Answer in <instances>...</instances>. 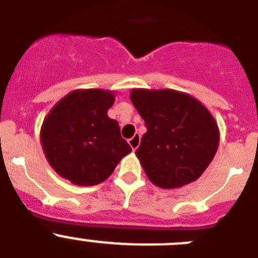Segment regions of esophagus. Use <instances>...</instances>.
Here are the masks:
<instances>
[{
    "label": "esophagus",
    "mask_w": 258,
    "mask_h": 258,
    "mask_svg": "<svg viewBox=\"0 0 258 258\" xmlns=\"http://www.w3.org/2000/svg\"><path fill=\"white\" fill-rule=\"evenodd\" d=\"M140 142H141V137L138 136V134H134L131 140H129V145H131V147L133 151H136L137 147L140 146Z\"/></svg>",
    "instance_id": "esophagus-1"
}]
</instances>
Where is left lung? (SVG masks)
I'll return each instance as SVG.
<instances>
[{"mask_svg":"<svg viewBox=\"0 0 258 258\" xmlns=\"http://www.w3.org/2000/svg\"><path fill=\"white\" fill-rule=\"evenodd\" d=\"M131 99L147 127L136 155L150 181L161 188L197 181L220 143L211 112L191 95L170 89H133Z\"/></svg>","mask_w":258,"mask_h":258,"instance_id":"left-lung-1","label":"left lung"}]
</instances>
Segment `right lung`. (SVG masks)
Wrapping results in <instances>:
<instances>
[{
    "instance_id": "add662e5",
    "label": "right lung",
    "mask_w": 258,
    "mask_h": 258,
    "mask_svg": "<svg viewBox=\"0 0 258 258\" xmlns=\"http://www.w3.org/2000/svg\"><path fill=\"white\" fill-rule=\"evenodd\" d=\"M113 102L109 90H75L47 113L41 126V145L60 177L79 186L101 183L132 152L118 122L107 116Z\"/></svg>"
}]
</instances>
